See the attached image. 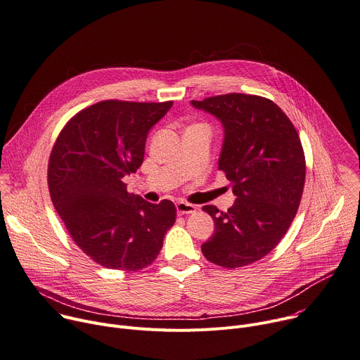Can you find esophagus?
I'll list each match as a JSON object with an SVG mask.
<instances>
[{"mask_svg": "<svg viewBox=\"0 0 360 360\" xmlns=\"http://www.w3.org/2000/svg\"><path fill=\"white\" fill-rule=\"evenodd\" d=\"M176 209H177L179 214H193L197 212V206L187 203V202H177Z\"/></svg>", "mask_w": 360, "mask_h": 360, "instance_id": "34e87169", "label": "esophagus"}]
</instances>
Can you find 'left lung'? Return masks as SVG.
Instances as JSON below:
<instances>
[{"label": "left lung", "mask_w": 360, "mask_h": 360, "mask_svg": "<svg viewBox=\"0 0 360 360\" xmlns=\"http://www.w3.org/2000/svg\"><path fill=\"white\" fill-rule=\"evenodd\" d=\"M191 104L223 124L219 170L236 195L227 212L203 207L214 233L202 252L221 267L248 266L277 246L297 213L306 177L299 134L282 108L260 96L230 93Z\"/></svg>", "instance_id": "8db88e82"}]
</instances>
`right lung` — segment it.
<instances>
[{
  "instance_id": "right-lung-1",
  "label": "right lung",
  "mask_w": 360,
  "mask_h": 360,
  "mask_svg": "<svg viewBox=\"0 0 360 360\" xmlns=\"http://www.w3.org/2000/svg\"><path fill=\"white\" fill-rule=\"evenodd\" d=\"M173 101L105 100L77 112L51 150L49 190L75 245L100 266L136 271L151 264L176 221L170 200L148 203L124 177L144 158L150 129Z\"/></svg>"
}]
</instances>
